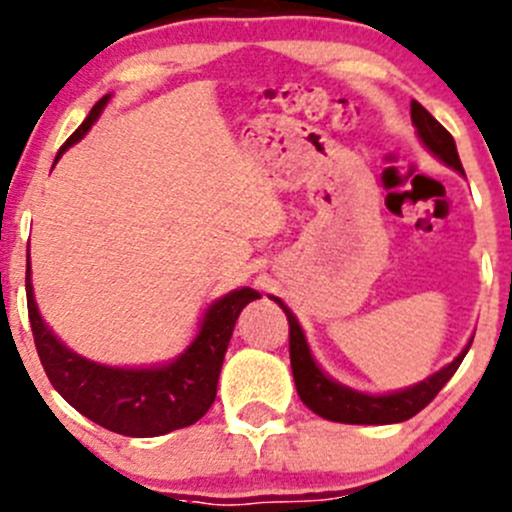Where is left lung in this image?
I'll return each mask as SVG.
<instances>
[{"label": "left lung", "mask_w": 512, "mask_h": 512, "mask_svg": "<svg viewBox=\"0 0 512 512\" xmlns=\"http://www.w3.org/2000/svg\"><path fill=\"white\" fill-rule=\"evenodd\" d=\"M411 123L416 126V136L421 138V143L433 153V156L441 160V163H446L448 168L466 175L463 173V165L461 158H458L453 136L418 101H411ZM270 299H275L282 307V312L287 314L289 361H292V376L299 399L304 401L307 409H312L314 414L327 418V421L361 423V426H384V423L409 421L411 416H416L418 411L426 409V406L436 399L438 391H441L443 386L448 384V379L456 374V369L461 366L463 356L468 354L473 342L471 339L451 364H446L443 369H438L436 374L426 376V379L418 381L414 386L389 391V394H366V391L349 389V386L339 384L332 376L324 374L322 366H319L317 359L312 356L307 337H304V329L299 327L292 309H289L280 297Z\"/></svg>", "instance_id": "obj_1"}]
</instances>
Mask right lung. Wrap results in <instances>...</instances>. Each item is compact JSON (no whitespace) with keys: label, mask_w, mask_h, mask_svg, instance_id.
I'll use <instances>...</instances> for the list:
<instances>
[{"label":"right lung","mask_w":512,"mask_h":512,"mask_svg":"<svg viewBox=\"0 0 512 512\" xmlns=\"http://www.w3.org/2000/svg\"><path fill=\"white\" fill-rule=\"evenodd\" d=\"M108 101L111 94L103 96L91 108L86 121L61 146L56 160L91 131ZM252 299H260V292L250 287L232 289L215 299L205 309L193 342L168 364L108 366L76 354L51 332L36 307L32 265H27L29 322H32L36 352L49 381L79 414L108 431L133 438L163 436L175 428L193 426L198 418L208 414L218 391L220 369L232 329Z\"/></svg>","instance_id":"right-lung-1"}]
</instances>
